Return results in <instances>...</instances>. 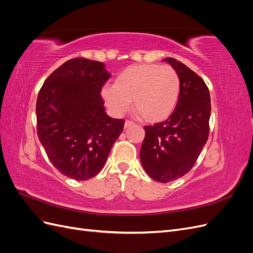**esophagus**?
<instances>
[{
    "label": "esophagus",
    "instance_id": "obj_1",
    "mask_svg": "<svg viewBox=\"0 0 253 253\" xmlns=\"http://www.w3.org/2000/svg\"><path fill=\"white\" fill-rule=\"evenodd\" d=\"M134 125V122L133 121H131V120H126V122H125V127L126 128V127H129L131 126H133Z\"/></svg>",
    "mask_w": 253,
    "mask_h": 253
}]
</instances>
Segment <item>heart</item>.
<instances>
[{
  "label": "heart",
  "instance_id": "1",
  "mask_svg": "<svg viewBox=\"0 0 253 253\" xmlns=\"http://www.w3.org/2000/svg\"><path fill=\"white\" fill-rule=\"evenodd\" d=\"M180 93L179 76L170 65L139 64L126 67L115 84L102 87L101 95L111 112L120 116L133 101V109L147 122L171 115Z\"/></svg>",
  "mask_w": 253,
  "mask_h": 253
}]
</instances>
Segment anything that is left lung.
<instances>
[{"mask_svg":"<svg viewBox=\"0 0 253 253\" xmlns=\"http://www.w3.org/2000/svg\"><path fill=\"white\" fill-rule=\"evenodd\" d=\"M164 61L179 76V98L166 121L144 126L140 160L150 177L169 182L192 169L208 140L211 102L209 89L200 76L174 58Z\"/></svg>","mask_w":253,"mask_h":253,"instance_id":"8db88e82","label":"left lung"}]
</instances>
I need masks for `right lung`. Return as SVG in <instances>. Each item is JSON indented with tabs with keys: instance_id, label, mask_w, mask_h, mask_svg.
Wrapping results in <instances>:
<instances>
[{
	"instance_id": "obj_1",
	"label": "right lung",
	"mask_w": 253,
	"mask_h": 253,
	"mask_svg": "<svg viewBox=\"0 0 253 253\" xmlns=\"http://www.w3.org/2000/svg\"><path fill=\"white\" fill-rule=\"evenodd\" d=\"M111 77L102 62L66 61L45 80L37 99V133L50 163L67 177L101 171L125 120L108 116L100 95Z\"/></svg>"
}]
</instances>
